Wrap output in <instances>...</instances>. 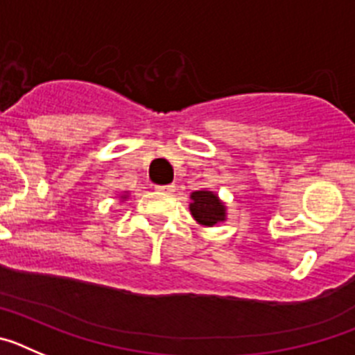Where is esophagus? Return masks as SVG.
<instances>
[{"mask_svg": "<svg viewBox=\"0 0 355 355\" xmlns=\"http://www.w3.org/2000/svg\"><path fill=\"white\" fill-rule=\"evenodd\" d=\"M156 190H158V192H163V193H172L175 190V184H158V187H156Z\"/></svg>", "mask_w": 355, "mask_h": 355, "instance_id": "34e87169", "label": "esophagus"}]
</instances>
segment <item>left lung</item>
<instances>
[{"label":"left lung","mask_w":355,"mask_h":355,"mask_svg":"<svg viewBox=\"0 0 355 355\" xmlns=\"http://www.w3.org/2000/svg\"><path fill=\"white\" fill-rule=\"evenodd\" d=\"M190 199H192L190 213L200 225L213 227L225 220V205L216 193L209 190H197V192H192Z\"/></svg>","instance_id":"left-lung-1"}]
</instances>
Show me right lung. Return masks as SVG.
Returning <instances> with one entry per match:
<instances>
[{
    "label": "right lung",
    "instance_id": "add662e5",
    "mask_svg": "<svg viewBox=\"0 0 355 355\" xmlns=\"http://www.w3.org/2000/svg\"><path fill=\"white\" fill-rule=\"evenodd\" d=\"M122 199H126V196H122Z\"/></svg>",
    "mask_w": 355,
    "mask_h": 355
}]
</instances>
